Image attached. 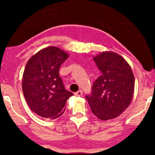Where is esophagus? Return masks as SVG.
I'll list each match as a JSON object with an SVG mask.
<instances>
[{
	"label": "esophagus",
	"instance_id": "1",
	"mask_svg": "<svg viewBox=\"0 0 155 155\" xmlns=\"http://www.w3.org/2000/svg\"><path fill=\"white\" fill-rule=\"evenodd\" d=\"M74 94L76 95V96H81V95H82V91L79 90V91H78L77 92H75Z\"/></svg>",
	"mask_w": 155,
	"mask_h": 155
}]
</instances>
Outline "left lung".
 <instances>
[{"label":"left lung","mask_w":155,"mask_h":155,"mask_svg":"<svg viewBox=\"0 0 155 155\" xmlns=\"http://www.w3.org/2000/svg\"><path fill=\"white\" fill-rule=\"evenodd\" d=\"M102 75L94 82L91 94L86 95L92 113L98 119H114L130 104L134 76L128 63L114 52H102L93 57Z\"/></svg>","instance_id":"left-lung-1"}]
</instances>
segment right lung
Returning a JSON list of instances; mask_svg holds the SVG:
<instances>
[{
    "mask_svg": "<svg viewBox=\"0 0 155 155\" xmlns=\"http://www.w3.org/2000/svg\"><path fill=\"white\" fill-rule=\"evenodd\" d=\"M68 54L56 46L41 50L28 60L22 78V90L28 106L39 116L56 119L64 113L67 100L73 93L67 91L59 76L61 64Z\"/></svg>",
    "mask_w": 155,
    "mask_h": 155,
    "instance_id": "obj_1",
    "label": "right lung"
}]
</instances>
